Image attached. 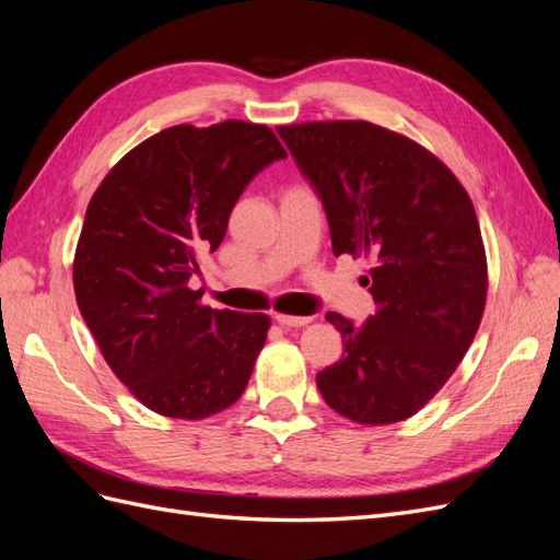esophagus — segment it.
<instances>
[{
	"label": "esophagus",
	"mask_w": 560,
	"mask_h": 560,
	"mask_svg": "<svg viewBox=\"0 0 560 560\" xmlns=\"http://www.w3.org/2000/svg\"><path fill=\"white\" fill-rule=\"evenodd\" d=\"M276 322L278 325H282V327H303V325H308L311 322V317H296V315H276Z\"/></svg>",
	"instance_id": "34e87169"
}]
</instances>
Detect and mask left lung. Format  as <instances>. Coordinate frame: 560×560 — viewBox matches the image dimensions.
Wrapping results in <instances>:
<instances>
[{"mask_svg": "<svg viewBox=\"0 0 560 560\" xmlns=\"http://www.w3.org/2000/svg\"><path fill=\"white\" fill-rule=\"evenodd\" d=\"M327 212L331 249L364 254L376 313L341 331L343 358L317 387L336 413L389 425L418 413L463 362L481 325L488 270L465 186L425 147L369 121L280 126Z\"/></svg>", "mask_w": 560, "mask_h": 560, "instance_id": "obj_1", "label": "left lung"}]
</instances>
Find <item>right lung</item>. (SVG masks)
<instances>
[{
    "mask_svg": "<svg viewBox=\"0 0 560 560\" xmlns=\"http://www.w3.org/2000/svg\"><path fill=\"white\" fill-rule=\"evenodd\" d=\"M280 159L268 126L182 124L128 151L93 194L74 294L105 362L147 409L202 420L245 393L270 319L202 306L189 278L222 245L245 186Z\"/></svg>",
    "mask_w": 560,
    "mask_h": 560,
    "instance_id": "obj_1",
    "label": "right lung"
}]
</instances>
